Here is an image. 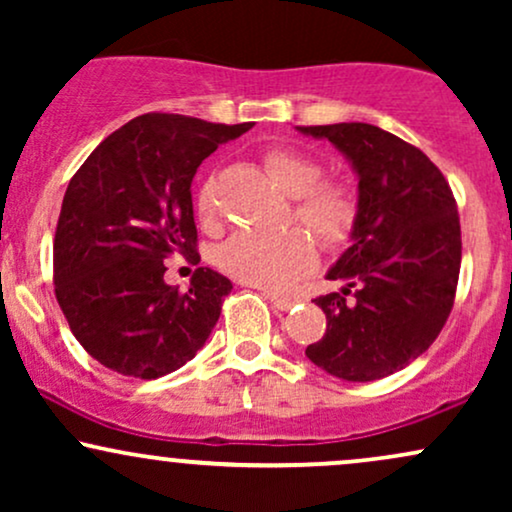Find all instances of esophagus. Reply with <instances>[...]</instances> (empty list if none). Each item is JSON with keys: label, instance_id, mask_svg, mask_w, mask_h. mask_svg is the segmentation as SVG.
<instances>
[{"label": "esophagus", "instance_id": "esophagus-1", "mask_svg": "<svg viewBox=\"0 0 512 512\" xmlns=\"http://www.w3.org/2000/svg\"><path fill=\"white\" fill-rule=\"evenodd\" d=\"M264 296L269 298V301H272V305L276 310H289V308H293V305L298 303V298H291V296H279V293H269V291H264Z\"/></svg>", "mask_w": 512, "mask_h": 512}]
</instances>
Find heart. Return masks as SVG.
<instances>
[{"label": "heart", "mask_w": 512, "mask_h": 512, "mask_svg": "<svg viewBox=\"0 0 512 512\" xmlns=\"http://www.w3.org/2000/svg\"><path fill=\"white\" fill-rule=\"evenodd\" d=\"M264 168L293 202V221L315 233L325 250H342L354 238L361 207L342 182L322 180L325 168L313 156L293 149H269L262 156ZM197 216L211 223L216 216V197L209 185L197 195ZM315 238L303 228L286 233L240 231L219 250V267L236 281L262 291H289L317 264Z\"/></svg>", "instance_id": "heart-1"}]
</instances>
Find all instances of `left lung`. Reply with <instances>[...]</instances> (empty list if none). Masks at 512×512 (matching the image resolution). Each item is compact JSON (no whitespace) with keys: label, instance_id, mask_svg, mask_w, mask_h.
Masks as SVG:
<instances>
[{"label":"left lung","instance_id":"1","mask_svg":"<svg viewBox=\"0 0 512 512\" xmlns=\"http://www.w3.org/2000/svg\"><path fill=\"white\" fill-rule=\"evenodd\" d=\"M298 129L349 158L361 207L354 243L327 272L346 286L315 298L327 330L305 356L351 383L387 378L424 354L448 322L462 262L455 195L424 151L385 129Z\"/></svg>","mask_w":512,"mask_h":512}]
</instances>
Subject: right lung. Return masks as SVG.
Listing matches in <instances>:
<instances>
[{
  "label": "right lung",
  "instance_id": "1",
  "mask_svg": "<svg viewBox=\"0 0 512 512\" xmlns=\"http://www.w3.org/2000/svg\"><path fill=\"white\" fill-rule=\"evenodd\" d=\"M250 127L139 115L69 180L52 248L55 296L76 342L105 368L154 380L192 361L209 339L233 284L197 267L180 291L163 281V260L199 262L192 178L216 146Z\"/></svg>",
  "mask_w": 512,
  "mask_h": 512
}]
</instances>
